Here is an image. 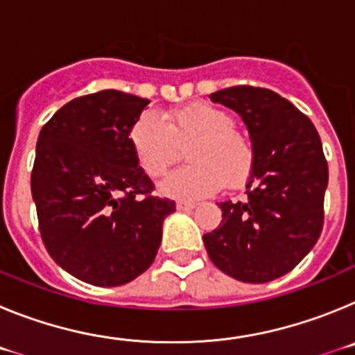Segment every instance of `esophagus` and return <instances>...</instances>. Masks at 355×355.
<instances>
[{
	"label": "esophagus",
	"instance_id": "1",
	"mask_svg": "<svg viewBox=\"0 0 355 355\" xmlns=\"http://www.w3.org/2000/svg\"><path fill=\"white\" fill-rule=\"evenodd\" d=\"M175 208L180 209V211H192V209L196 208V205H193V202H183V200H181V202L175 205Z\"/></svg>",
	"mask_w": 355,
	"mask_h": 355
}]
</instances>
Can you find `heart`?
Here are the masks:
<instances>
[{
  "instance_id": "heart-1",
  "label": "heart",
  "mask_w": 355,
  "mask_h": 355,
  "mask_svg": "<svg viewBox=\"0 0 355 355\" xmlns=\"http://www.w3.org/2000/svg\"><path fill=\"white\" fill-rule=\"evenodd\" d=\"M135 162L149 178H158L188 146L184 158L190 165L158 184L163 197L197 200L216 193L224 184L241 187L249 180L254 153L249 140L234 128L233 115L208 105L192 103L165 114V121L144 112L128 133Z\"/></svg>"
}]
</instances>
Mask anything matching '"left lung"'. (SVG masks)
<instances>
[{"label":"left lung","instance_id":"obj_1","mask_svg":"<svg viewBox=\"0 0 355 355\" xmlns=\"http://www.w3.org/2000/svg\"><path fill=\"white\" fill-rule=\"evenodd\" d=\"M250 135L254 165L243 202H220V225L205 234L209 259L241 283L261 284L293 270L324 225L329 181L322 140L290 101L249 85L211 94Z\"/></svg>","mask_w":355,"mask_h":355}]
</instances>
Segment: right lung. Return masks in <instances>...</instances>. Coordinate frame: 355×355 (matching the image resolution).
Masks as SVG:
<instances>
[{"label": "right lung", "mask_w": 355, "mask_h": 355, "mask_svg": "<svg viewBox=\"0 0 355 355\" xmlns=\"http://www.w3.org/2000/svg\"><path fill=\"white\" fill-rule=\"evenodd\" d=\"M147 99L101 90L62 106L40 130L31 172L42 241L58 266L94 286L147 270L174 200L150 196L128 133ZM144 199L140 200L139 196Z\"/></svg>", "instance_id": "1"}]
</instances>
